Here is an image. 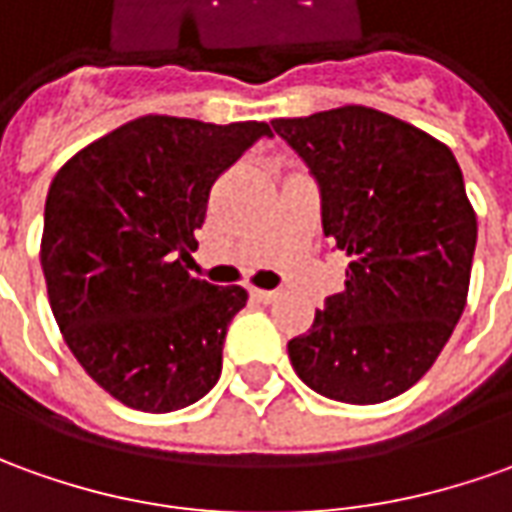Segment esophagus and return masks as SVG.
Wrapping results in <instances>:
<instances>
[{"label": "esophagus", "instance_id": "esophagus-1", "mask_svg": "<svg viewBox=\"0 0 512 512\" xmlns=\"http://www.w3.org/2000/svg\"><path fill=\"white\" fill-rule=\"evenodd\" d=\"M252 294H255L260 302H274L280 291H274V288H252Z\"/></svg>", "mask_w": 512, "mask_h": 512}]
</instances>
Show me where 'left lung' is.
Listing matches in <instances>:
<instances>
[{"label":"left lung","instance_id":"1","mask_svg":"<svg viewBox=\"0 0 512 512\" xmlns=\"http://www.w3.org/2000/svg\"><path fill=\"white\" fill-rule=\"evenodd\" d=\"M308 165L322 229L350 255L344 291L325 300L288 358L330 401L381 403L417 384L460 322L476 215L443 142L367 106L271 120Z\"/></svg>","mask_w":512,"mask_h":512}]
</instances>
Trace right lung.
I'll return each mask as SVG.
<instances>
[{
	"label": "right lung",
	"instance_id": "1",
	"mask_svg": "<svg viewBox=\"0 0 512 512\" xmlns=\"http://www.w3.org/2000/svg\"><path fill=\"white\" fill-rule=\"evenodd\" d=\"M266 123H201L148 114L86 145L55 173L44 207L41 269L72 356L139 412L204 398L224 358L241 285L184 269L212 182Z\"/></svg>",
	"mask_w": 512,
	"mask_h": 512
}]
</instances>
